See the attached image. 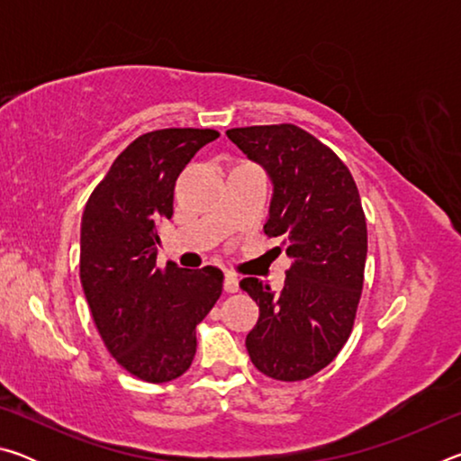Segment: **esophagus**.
<instances>
[{
    "instance_id": "34e87169",
    "label": "esophagus",
    "mask_w": 461,
    "mask_h": 461,
    "mask_svg": "<svg viewBox=\"0 0 461 461\" xmlns=\"http://www.w3.org/2000/svg\"><path fill=\"white\" fill-rule=\"evenodd\" d=\"M223 288H225V293H238V288H240V278H238L236 275H233V272H225Z\"/></svg>"
}]
</instances>
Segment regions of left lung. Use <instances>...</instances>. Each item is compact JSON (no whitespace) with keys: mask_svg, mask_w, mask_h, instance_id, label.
Masks as SVG:
<instances>
[{"mask_svg":"<svg viewBox=\"0 0 461 461\" xmlns=\"http://www.w3.org/2000/svg\"><path fill=\"white\" fill-rule=\"evenodd\" d=\"M275 183L268 238L291 258L285 288L249 276L240 286L260 307L246 338L249 360L268 378L307 380L323 370L354 330L364 286L368 230L349 168L330 146L294 123L228 130Z\"/></svg>","mask_w":461,"mask_h":461,"instance_id":"8db88e82","label":"left lung"}]
</instances>
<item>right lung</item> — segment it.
<instances>
[{
  "instance_id": "obj_1",
  "label": "right lung",
  "mask_w": 461,
  "mask_h": 461,
  "mask_svg": "<svg viewBox=\"0 0 461 461\" xmlns=\"http://www.w3.org/2000/svg\"><path fill=\"white\" fill-rule=\"evenodd\" d=\"M217 130L165 128L138 136L89 194L81 220V285L107 352L144 382L189 370L197 325L223 291L215 267L156 264L158 231L173 217L175 183Z\"/></svg>"
}]
</instances>
